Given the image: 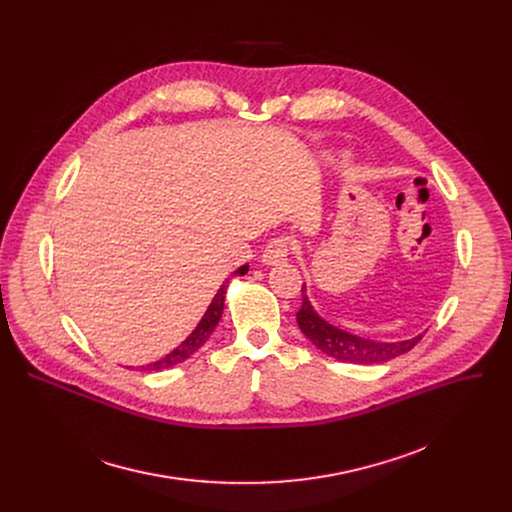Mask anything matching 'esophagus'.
<instances>
[{
  "instance_id": "obj_1",
  "label": "esophagus",
  "mask_w": 512,
  "mask_h": 512,
  "mask_svg": "<svg viewBox=\"0 0 512 512\" xmlns=\"http://www.w3.org/2000/svg\"><path fill=\"white\" fill-rule=\"evenodd\" d=\"M287 255H289V239L287 237H277V239L267 243V247L261 255V261L265 265H279V263L287 261Z\"/></svg>"
}]
</instances>
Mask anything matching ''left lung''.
I'll return each mask as SVG.
<instances>
[{
    "label": "left lung",
    "instance_id": "8db88e82",
    "mask_svg": "<svg viewBox=\"0 0 512 512\" xmlns=\"http://www.w3.org/2000/svg\"><path fill=\"white\" fill-rule=\"evenodd\" d=\"M298 326L304 332V336L320 348L324 354L352 364H381L395 356H401L409 352L423 334L413 336L409 340L401 342H381L362 338L352 332H346L328 320H324L312 306L308 294H306V283L302 285V308L298 312Z\"/></svg>",
    "mask_w": 512,
    "mask_h": 512
}]
</instances>
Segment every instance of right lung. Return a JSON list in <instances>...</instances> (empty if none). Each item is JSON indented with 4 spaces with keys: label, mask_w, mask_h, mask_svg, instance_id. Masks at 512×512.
I'll list each match as a JSON object with an SVG mask.
<instances>
[{
    "label": "right lung",
    "mask_w": 512,
    "mask_h": 512,
    "mask_svg": "<svg viewBox=\"0 0 512 512\" xmlns=\"http://www.w3.org/2000/svg\"><path fill=\"white\" fill-rule=\"evenodd\" d=\"M249 271V265H241L235 275H245ZM229 281V279H227ZM227 281L221 285V289L216 291V296L212 298L210 306L206 308L204 316L200 318V322L196 324V328L190 332V336L180 344L176 346L172 352H168L164 358L156 360V362H150L145 364V367H141V371H162V369H170V367H176V364L184 362L186 358H190L198 348L204 346V342L210 338V334L214 332V328L218 326V322H221V316H223V310H225V298H227Z\"/></svg>",
    "instance_id": "add662e5"
}]
</instances>
